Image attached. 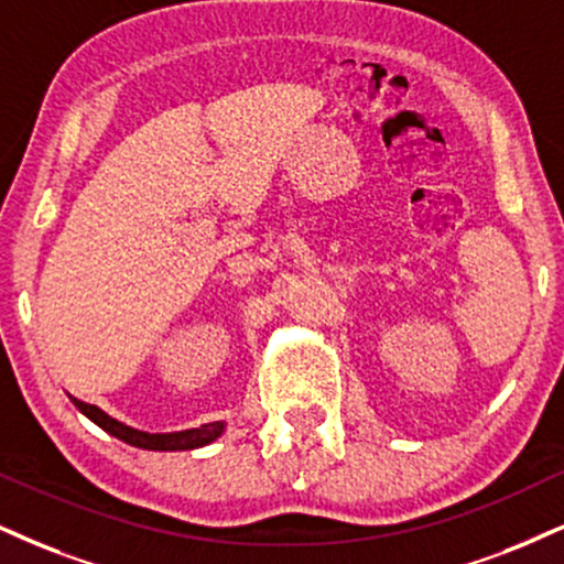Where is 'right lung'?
I'll return each instance as SVG.
<instances>
[{
	"label": "right lung",
	"instance_id": "1",
	"mask_svg": "<svg viewBox=\"0 0 564 564\" xmlns=\"http://www.w3.org/2000/svg\"><path fill=\"white\" fill-rule=\"evenodd\" d=\"M69 400L75 402V408H78L83 415H88V419L94 421L96 426H101L104 431H107V434H112V436H117V440H122L124 444H133V447H141V449H159V452L196 449V447H204V444H208V442H214L217 436H221V431H225V423L214 421V423H204L200 429L175 431V434H145V431L130 429V426H124V423L115 421L112 415H107L96 405H88V402L75 400V398H69Z\"/></svg>",
	"mask_w": 564,
	"mask_h": 564
}]
</instances>
